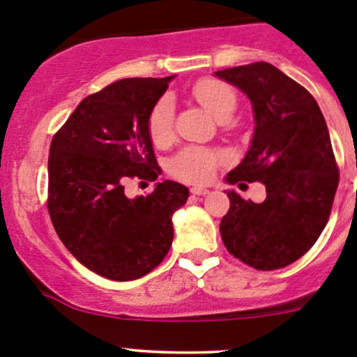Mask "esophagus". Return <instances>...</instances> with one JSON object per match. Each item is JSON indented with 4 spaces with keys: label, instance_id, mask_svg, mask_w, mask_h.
I'll list each match as a JSON object with an SVG mask.
<instances>
[{
    "label": "esophagus",
    "instance_id": "1",
    "mask_svg": "<svg viewBox=\"0 0 357 357\" xmlns=\"http://www.w3.org/2000/svg\"><path fill=\"white\" fill-rule=\"evenodd\" d=\"M190 192H192V195L202 197V195H207L208 190L207 188H192V190H190Z\"/></svg>",
    "mask_w": 357,
    "mask_h": 357
}]
</instances>
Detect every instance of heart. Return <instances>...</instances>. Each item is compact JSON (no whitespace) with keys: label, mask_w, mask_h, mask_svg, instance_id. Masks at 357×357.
<instances>
[{"label":"heart","mask_w":357,"mask_h":357,"mask_svg":"<svg viewBox=\"0 0 357 357\" xmlns=\"http://www.w3.org/2000/svg\"><path fill=\"white\" fill-rule=\"evenodd\" d=\"M192 93L200 105L218 119L231 115L238 102L235 89L214 77L199 79L193 84ZM172 117H174V105L171 96H162L149 115V135L155 145H162L171 138ZM219 160H221L219 153L212 150L190 146L172 158L169 169L176 178L183 181L205 183L212 178Z\"/></svg>","instance_id":"obj_1"}]
</instances>
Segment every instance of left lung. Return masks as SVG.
<instances>
[{
  "instance_id": "left-lung-1",
  "label": "left lung",
  "mask_w": 357,
  "mask_h": 357,
  "mask_svg": "<svg viewBox=\"0 0 357 357\" xmlns=\"http://www.w3.org/2000/svg\"><path fill=\"white\" fill-rule=\"evenodd\" d=\"M248 96L255 129L229 185L259 181L266 200L254 204L229 190L221 238L229 254L261 271L301 259L328 222L338 167L328 128L311 93L271 63L214 72Z\"/></svg>"
}]
</instances>
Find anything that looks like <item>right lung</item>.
Segmentation results:
<instances>
[{
  "label": "right lung",
  "mask_w": 357,
  "mask_h": 357,
  "mask_svg": "<svg viewBox=\"0 0 357 357\" xmlns=\"http://www.w3.org/2000/svg\"><path fill=\"white\" fill-rule=\"evenodd\" d=\"M169 77L121 79L89 95L53 136L48 211L67 250L96 275L129 282L157 268L172 245V214L188 200L176 181L128 199L124 183L160 174L149 115Z\"/></svg>",
  "instance_id": "1"
}]
</instances>
